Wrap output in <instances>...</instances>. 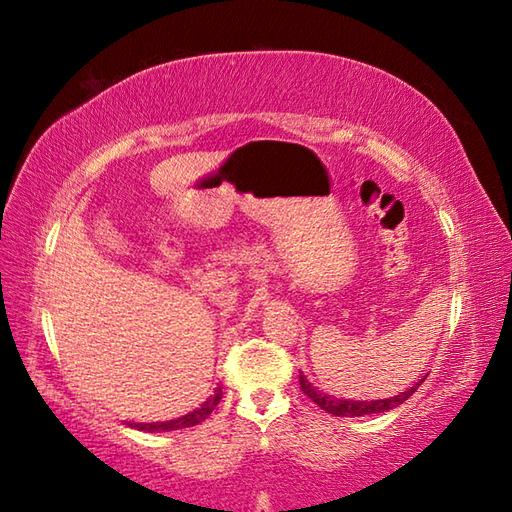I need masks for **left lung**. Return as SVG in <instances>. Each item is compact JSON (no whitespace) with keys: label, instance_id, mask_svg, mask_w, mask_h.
Returning a JSON list of instances; mask_svg holds the SVG:
<instances>
[{"label":"left lung","instance_id":"obj_1","mask_svg":"<svg viewBox=\"0 0 512 512\" xmlns=\"http://www.w3.org/2000/svg\"><path fill=\"white\" fill-rule=\"evenodd\" d=\"M422 383V380H420ZM416 383L413 387H409L407 391H400L398 396H391V398H380V400H350V398H336V396H330V394H323V391L319 387H314L310 380L299 374V385H301V391L306 394L310 400L317 402V405L323 409L332 413V416H339V418H356V416H372V413H385V411H391L396 409L398 405H402L413 391L418 389Z\"/></svg>","mask_w":512,"mask_h":512}]
</instances>
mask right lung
<instances>
[{"instance_id": "1", "label": "right lung", "mask_w": 512, "mask_h": 512, "mask_svg": "<svg viewBox=\"0 0 512 512\" xmlns=\"http://www.w3.org/2000/svg\"><path fill=\"white\" fill-rule=\"evenodd\" d=\"M222 400V387H217L213 391V396L206 398L202 402V407L193 409L189 413H184L180 418H173V420H165V422H129L127 427L138 429V431H149V433H158V431H178V429H187V427H195V424H200L202 420H206L211 416V411L217 407V402Z\"/></svg>"}]
</instances>
